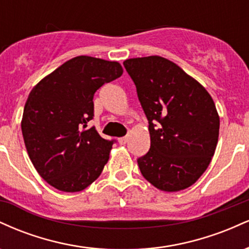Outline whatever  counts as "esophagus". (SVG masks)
I'll use <instances>...</instances> for the list:
<instances>
[{"label": "esophagus", "instance_id": "esophagus-1", "mask_svg": "<svg viewBox=\"0 0 249 249\" xmlns=\"http://www.w3.org/2000/svg\"><path fill=\"white\" fill-rule=\"evenodd\" d=\"M127 141H128L127 137H122V138L118 139V142H119V144H121V145H125V144H126V142H127Z\"/></svg>", "mask_w": 249, "mask_h": 249}]
</instances>
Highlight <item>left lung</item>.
Returning a JSON list of instances; mask_svg holds the SVG:
<instances>
[{
    "label": "left lung",
    "instance_id": "left-lung-1",
    "mask_svg": "<svg viewBox=\"0 0 249 249\" xmlns=\"http://www.w3.org/2000/svg\"><path fill=\"white\" fill-rule=\"evenodd\" d=\"M123 64L148 121L151 147L137 160L142 177L165 192L192 186L218 144L220 119L212 97L164 57L130 58Z\"/></svg>",
    "mask_w": 249,
    "mask_h": 249
}]
</instances>
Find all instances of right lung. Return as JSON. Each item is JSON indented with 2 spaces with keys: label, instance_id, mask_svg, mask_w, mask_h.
I'll return each instance as SVG.
<instances>
[{
  "label": "right lung",
  "instance_id": "1",
  "mask_svg": "<svg viewBox=\"0 0 249 249\" xmlns=\"http://www.w3.org/2000/svg\"><path fill=\"white\" fill-rule=\"evenodd\" d=\"M123 75L118 62L78 56L65 62L31 90L24 105L22 133L36 171L63 192H79L101 176L115 141L95 126L93 95Z\"/></svg>",
  "mask_w": 249,
  "mask_h": 249
}]
</instances>
